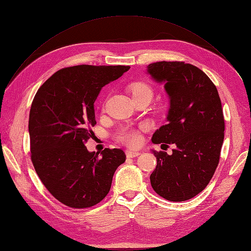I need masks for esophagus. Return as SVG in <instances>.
<instances>
[{
	"label": "esophagus",
	"mask_w": 251,
	"mask_h": 251,
	"mask_svg": "<svg viewBox=\"0 0 251 251\" xmlns=\"http://www.w3.org/2000/svg\"><path fill=\"white\" fill-rule=\"evenodd\" d=\"M140 152L137 151H132V150H127L126 151V156L128 158H135L137 156H139Z\"/></svg>",
	"instance_id": "esophagus-1"
}]
</instances>
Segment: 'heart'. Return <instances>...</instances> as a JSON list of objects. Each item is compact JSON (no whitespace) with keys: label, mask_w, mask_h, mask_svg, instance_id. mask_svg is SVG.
I'll list each match as a JSON object with an SVG mask.
<instances>
[{"label":"heart","mask_w":251,"mask_h":251,"mask_svg":"<svg viewBox=\"0 0 251 251\" xmlns=\"http://www.w3.org/2000/svg\"><path fill=\"white\" fill-rule=\"evenodd\" d=\"M128 89L133 99L143 95H149L151 97L152 94L151 88L145 82H134L129 86ZM140 129H146V126H141ZM116 137L119 141L130 147H136L140 143L139 130L129 126H125L120 129Z\"/></svg>","instance_id":"obj_1"}]
</instances>
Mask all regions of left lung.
Masks as SVG:
<instances>
[{
    "mask_svg": "<svg viewBox=\"0 0 251 251\" xmlns=\"http://www.w3.org/2000/svg\"><path fill=\"white\" fill-rule=\"evenodd\" d=\"M148 72L165 83L170 99L168 122L151 141L174 145L172 155L152 151L157 166L151 184L166 200L186 201L206 188L219 165L225 137L220 95L208 75L190 63L158 61L149 64Z\"/></svg>",
    "mask_w": 251,
    "mask_h": 251,
    "instance_id": "8db88e82",
    "label": "left lung"
}]
</instances>
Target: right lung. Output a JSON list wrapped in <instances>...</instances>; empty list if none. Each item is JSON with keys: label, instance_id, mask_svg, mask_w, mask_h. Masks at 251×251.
<instances>
[{"label": "right lung", "instance_id": "right-lung-1", "mask_svg": "<svg viewBox=\"0 0 251 251\" xmlns=\"http://www.w3.org/2000/svg\"><path fill=\"white\" fill-rule=\"evenodd\" d=\"M128 65L80 64L53 74L37 91L28 120L30 159L54 198L72 208H88L111 190L126 160L120 149L89 152L85 143L96 124L94 101L100 89Z\"/></svg>", "mask_w": 251, "mask_h": 251}]
</instances>
